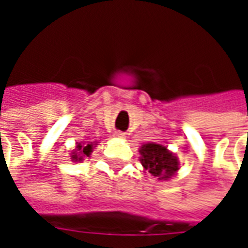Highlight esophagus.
<instances>
[{"instance_id": "obj_1", "label": "esophagus", "mask_w": 248, "mask_h": 248, "mask_svg": "<svg viewBox=\"0 0 248 248\" xmlns=\"http://www.w3.org/2000/svg\"><path fill=\"white\" fill-rule=\"evenodd\" d=\"M115 137H118V138H124V133H121V131H117V133H115Z\"/></svg>"}]
</instances>
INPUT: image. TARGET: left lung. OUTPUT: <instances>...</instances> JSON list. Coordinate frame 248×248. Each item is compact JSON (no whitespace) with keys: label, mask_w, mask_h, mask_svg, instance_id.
I'll list each match as a JSON object with an SVG mask.
<instances>
[{"label":"left lung","mask_w":248,"mask_h":248,"mask_svg":"<svg viewBox=\"0 0 248 248\" xmlns=\"http://www.w3.org/2000/svg\"><path fill=\"white\" fill-rule=\"evenodd\" d=\"M140 163L158 179H167L178 170L177 158L166 147L156 143L143 145L140 149Z\"/></svg>","instance_id":"1"}]
</instances>
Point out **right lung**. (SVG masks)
<instances>
[{
  "label": "right lung",
  "mask_w": 248,
  "mask_h": 248,
  "mask_svg": "<svg viewBox=\"0 0 248 248\" xmlns=\"http://www.w3.org/2000/svg\"><path fill=\"white\" fill-rule=\"evenodd\" d=\"M93 150V145H86V143H78L77 150L73 151V161H82V158L86 155H90V153Z\"/></svg>",
  "instance_id": "obj_1"
}]
</instances>
